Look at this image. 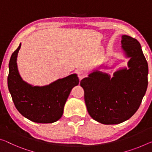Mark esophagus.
Instances as JSON below:
<instances>
[{
    "instance_id": "obj_1",
    "label": "esophagus",
    "mask_w": 152,
    "mask_h": 152,
    "mask_svg": "<svg viewBox=\"0 0 152 152\" xmlns=\"http://www.w3.org/2000/svg\"><path fill=\"white\" fill-rule=\"evenodd\" d=\"M78 76L79 79H80V80H81L82 79H83V78H84V77L85 76V74L83 72L80 71V72H78Z\"/></svg>"
}]
</instances>
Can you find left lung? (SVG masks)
Returning a JSON list of instances; mask_svg holds the SVG:
<instances>
[{
    "mask_svg": "<svg viewBox=\"0 0 152 152\" xmlns=\"http://www.w3.org/2000/svg\"><path fill=\"white\" fill-rule=\"evenodd\" d=\"M121 44L124 54L129 58L128 68L118 69L112 77L95 69L80 81L89 115L103 124H118L132 117L148 88V65L140 43L122 35Z\"/></svg>",
    "mask_w": 152,
    "mask_h": 152,
    "instance_id": "1",
    "label": "left lung"
}]
</instances>
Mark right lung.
<instances>
[{
    "label": "right lung",
    "mask_w": 152,
    "mask_h": 152,
    "mask_svg": "<svg viewBox=\"0 0 152 152\" xmlns=\"http://www.w3.org/2000/svg\"><path fill=\"white\" fill-rule=\"evenodd\" d=\"M12 54L7 78L9 91L17 110L24 117L37 123H53L63 115L64 107L72 89L78 85L76 74L53 82L48 85H31L19 73L17 57L21 48Z\"/></svg>",
    "instance_id": "right-lung-1"
}]
</instances>
